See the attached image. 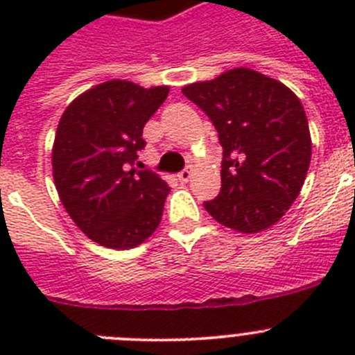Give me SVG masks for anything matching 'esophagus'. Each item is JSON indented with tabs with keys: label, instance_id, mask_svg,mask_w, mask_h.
<instances>
[{
	"label": "esophagus",
	"instance_id": "obj_1",
	"mask_svg": "<svg viewBox=\"0 0 355 355\" xmlns=\"http://www.w3.org/2000/svg\"><path fill=\"white\" fill-rule=\"evenodd\" d=\"M190 178H192V168L190 167L184 168V171H181L180 174H178V180H180L181 183H187V181H190Z\"/></svg>",
	"mask_w": 355,
	"mask_h": 355
}]
</instances>
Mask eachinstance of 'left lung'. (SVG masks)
Masks as SVG:
<instances>
[{
    "instance_id": "1",
    "label": "left lung",
    "mask_w": 355,
    "mask_h": 355,
    "mask_svg": "<svg viewBox=\"0 0 355 355\" xmlns=\"http://www.w3.org/2000/svg\"><path fill=\"white\" fill-rule=\"evenodd\" d=\"M218 131L222 188L205 208L238 233H259L284 216L311 163L302 103L286 85L247 67L181 89Z\"/></svg>"
}]
</instances>
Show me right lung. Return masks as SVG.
<instances>
[{
	"label": "right lung",
	"instance_id": "add662e5",
	"mask_svg": "<svg viewBox=\"0 0 355 355\" xmlns=\"http://www.w3.org/2000/svg\"><path fill=\"white\" fill-rule=\"evenodd\" d=\"M167 96V85L110 80L62 114L51 150L56 192L72 222L99 245L133 249L162 222L171 188L133 165L146 146L144 126Z\"/></svg>",
	"mask_w": 355,
	"mask_h": 355
}]
</instances>
